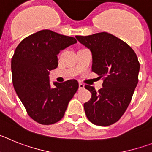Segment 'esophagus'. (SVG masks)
Segmentation results:
<instances>
[{
    "mask_svg": "<svg viewBox=\"0 0 152 152\" xmlns=\"http://www.w3.org/2000/svg\"><path fill=\"white\" fill-rule=\"evenodd\" d=\"M84 88V85L83 84H79V86H78V89L79 90H83Z\"/></svg>",
    "mask_w": 152,
    "mask_h": 152,
    "instance_id": "34e87169",
    "label": "esophagus"
}]
</instances>
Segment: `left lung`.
I'll list each match as a JSON object with an SVG mask.
<instances>
[{
  "label": "left lung",
  "instance_id": "left-lung-1",
  "mask_svg": "<svg viewBox=\"0 0 152 152\" xmlns=\"http://www.w3.org/2000/svg\"><path fill=\"white\" fill-rule=\"evenodd\" d=\"M75 37L91 52L92 72L104 79L98 92L85 86L91 93V100L84 104L86 116L96 126L113 124L129 105L139 81L136 54L125 42L105 32Z\"/></svg>",
  "mask_w": 152,
  "mask_h": 152
}]
</instances>
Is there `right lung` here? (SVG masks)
I'll list each match as a JSON object with an SVG mask.
<instances>
[{"instance_id":"right-lung-1","label":"right lung","mask_w":152,"mask_h":152,"mask_svg":"<svg viewBox=\"0 0 152 152\" xmlns=\"http://www.w3.org/2000/svg\"><path fill=\"white\" fill-rule=\"evenodd\" d=\"M75 43L74 37L44 29L25 38L16 48L11 59L13 88L28 115L40 124L59 121L78 89L76 80L53 82L52 87L49 77L58 67L60 51Z\"/></svg>"}]
</instances>
